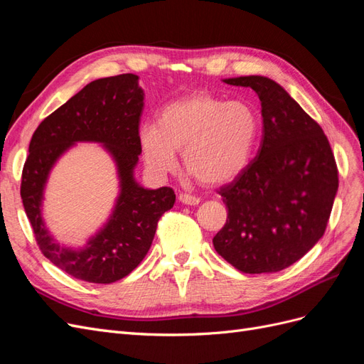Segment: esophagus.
I'll return each instance as SVG.
<instances>
[{
	"instance_id": "obj_1",
	"label": "esophagus",
	"mask_w": 364,
	"mask_h": 364,
	"mask_svg": "<svg viewBox=\"0 0 364 364\" xmlns=\"http://www.w3.org/2000/svg\"><path fill=\"white\" fill-rule=\"evenodd\" d=\"M179 202L183 203V205L196 206V205L200 203V199H199V197H196V196H190V194L182 193V194H179Z\"/></svg>"
}]
</instances>
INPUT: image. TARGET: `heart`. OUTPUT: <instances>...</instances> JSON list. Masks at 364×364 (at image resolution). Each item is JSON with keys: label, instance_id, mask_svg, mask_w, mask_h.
<instances>
[{"label": "heart", "instance_id": "heart-1", "mask_svg": "<svg viewBox=\"0 0 364 364\" xmlns=\"http://www.w3.org/2000/svg\"><path fill=\"white\" fill-rule=\"evenodd\" d=\"M259 136V117L246 102H225L197 92L165 105L155 124L139 127V147L147 168L171 173L182 150L185 168L206 185H222L243 173Z\"/></svg>", "mask_w": 364, "mask_h": 364}]
</instances>
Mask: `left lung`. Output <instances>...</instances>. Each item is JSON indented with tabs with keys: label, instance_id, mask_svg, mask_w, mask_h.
I'll return each mask as SVG.
<instances>
[{
	"label": "left lung",
	"instance_id": "obj_1",
	"mask_svg": "<svg viewBox=\"0 0 364 364\" xmlns=\"http://www.w3.org/2000/svg\"><path fill=\"white\" fill-rule=\"evenodd\" d=\"M223 82L259 97L262 141L249 167L220 188L228 220L213 245L240 272L274 273L322 238L338 188L336 159L322 127L279 83L264 75Z\"/></svg>",
	"mask_w": 364,
	"mask_h": 364
}]
</instances>
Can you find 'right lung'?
I'll use <instances>...</instances> for the list:
<instances>
[{
	"mask_svg": "<svg viewBox=\"0 0 364 364\" xmlns=\"http://www.w3.org/2000/svg\"><path fill=\"white\" fill-rule=\"evenodd\" d=\"M138 80L135 74H121L87 83L42 121L28 146L21 199L39 249L54 266L86 282L111 284L136 269L151 246L161 215L176 202L168 186L149 190L135 179L144 107ZM77 141H94L105 149L116 164L120 191L104 226L75 250L52 237L41 206L50 170Z\"/></svg>",
	"mask_w": 364,
	"mask_h": 364,
	"instance_id": "right-lung-1",
	"label": "right lung"
}]
</instances>
